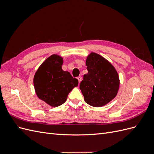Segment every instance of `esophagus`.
<instances>
[{"mask_svg":"<svg viewBox=\"0 0 154 154\" xmlns=\"http://www.w3.org/2000/svg\"><path fill=\"white\" fill-rule=\"evenodd\" d=\"M77 79H78V82H79V83H80L81 82V81H82V76H78V77L77 78Z\"/></svg>","mask_w":154,"mask_h":154,"instance_id":"esophagus-1","label":"esophagus"}]
</instances>
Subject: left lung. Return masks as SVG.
Here are the masks:
<instances>
[{
  "label": "left lung",
  "mask_w": 154,
  "mask_h": 154,
  "mask_svg": "<svg viewBox=\"0 0 154 154\" xmlns=\"http://www.w3.org/2000/svg\"><path fill=\"white\" fill-rule=\"evenodd\" d=\"M85 64L88 72L80 85L84 100L92 106H105L117 96L118 73L109 61L94 52L87 56Z\"/></svg>",
  "instance_id": "8db88e82"
}]
</instances>
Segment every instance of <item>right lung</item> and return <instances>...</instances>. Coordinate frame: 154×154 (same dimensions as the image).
<instances>
[{
    "label": "right lung",
    "instance_id": "right-lung-1",
    "mask_svg": "<svg viewBox=\"0 0 154 154\" xmlns=\"http://www.w3.org/2000/svg\"><path fill=\"white\" fill-rule=\"evenodd\" d=\"M63 58L52 54L36 70L33 84L37 97L51 106L57 107L64 103L69 93L78 85L68 71L62 69Z\"/></svg>",
    "mask_w": 154,
    "mask_h": 154
}]
</instances>
